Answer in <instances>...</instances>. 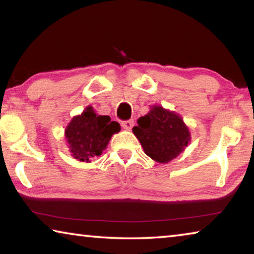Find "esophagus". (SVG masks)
Here are the masks:
<instances>
[{
	"instance_id": "1",
	"label": "esophagus",
	"mask_w": 254,
	"mask_h": 254,
	"mask_svg": "<svg viewBox=\"0 0 254 254\" xmlns=\"http://www.w3.org/2000/svg\"><path fill=\"white\" fill-rule=\"evenodd\" d=\"M133 124H134V121H133V120H127V121H122L121 126L124 128H127V130H130V128H132Z\"/></svg>"
}]
</instances>
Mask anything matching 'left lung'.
Listing matches in <instances>:
<instances>
[{
    "instance_id": "1",
    "label": "left lung",
    "mask_w": 254,
    "mask_h": 254,
    "mask_svg": "<svg viewBox=\"0 0 254 254\" xmlns=\"http://www.w3.org/2000/svg\"><path fill=\"white\" fill-rule=\"evenodd\" d=\"M133 133L139 139L147 156L166 163L183 152L190 134L182 118L161 106H154L137 120Z\"/></svg>"
}]
</instances>
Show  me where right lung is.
I'll return each instance as SVG.
<instances>
[{
	"label": "right lung",
	"instance_id": "obj_1",
	"mask_svg": "<svg viewBox=\"0 0 254 254\" xmlns=\"http://www.w3.org/2000/svg\"><path fill=\"white\" fill-rule=\"evenodd\" d=\"M120 128V124L111 121L110 117L97 115L92 107H87L81 115L71 120L65 131L71 156L86 162L93 157L101 156L112 134Z\"/></svg>",
	"mask_w": 254,
	"mask_h": 254
}]
</instances>
